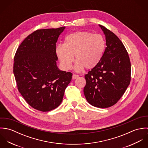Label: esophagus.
<instances>
[{"instance_id": "obj_1", "label": "esophagus", "mask_w": 148, "mask_h": 148, "mask_svg": "<svg viewBox=\"0 0 148 148\" xmlns=\"http://www.w3.org/2000/svg\"><path fill=\"white\" fill-rule=\"evenodd\" d=\"M78 77H79V76H78V75H75V74H73V75H72V79H73V80H75V79H77Z\"/></svg>"}]
</instances>
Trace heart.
<instances>
[{"instance_id": "heart-1", "label": "heart", "mask_w": 148, "mask_h": 148, "mask_svg": "<svg viewBox=\"0 0 148 148\" xmlns=\"http://www.w3.org/2000/svg\"><path fill=\"white\" fill-rule=\"evenodd\" d=\"M106 49V42L99 34L88 31H76L67 35L64 44H58L56 54L64 70L71 68L74 60L76 61L74 69L82 71L85 68L91 69L101 62Z\"/></svg>"}]
</instances>
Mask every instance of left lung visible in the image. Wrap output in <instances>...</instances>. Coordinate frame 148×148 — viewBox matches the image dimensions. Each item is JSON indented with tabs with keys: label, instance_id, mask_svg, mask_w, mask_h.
I'll return each mask as SVG.
<instances>
[{
	"label": "left lung",
	"instance_id": "8db88e82",
	"mask_svg": "<svg viewBox=\"0 0 148 148\" xmlns=\"http://www.w3.org/2000/svg\"><path fill=\"white\" fill-rule=\"evenodd\" d=\"M106 36L103 58L85 75L84 93L92 106L106 108L114 105L125 93L130 82L131 66L127 50L119 38L101 25Z\"/></svg>",
	"mask_w": 148,
	"mask_h": 148
}]
</instances>
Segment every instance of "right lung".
Instances as JSON below:
<instances>
[{"mask_svg":"<svg viewBox=\"0 0 148 148\" xmlns=\"http://www.w3.org/2000/svg\"><path fill=\"white\" fill-rule=\"evenodd\" d=\"M65 28L35 31L21 42L14 57L18 89L27 103L40 111L59 106L72 79V73L60 70L56 64V43Z\"/></svg>","mask_w":148,"mask_h":148,"instance_id":"add662e5","label":"right lung"}]
</instances>
